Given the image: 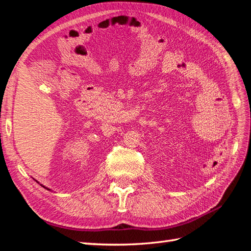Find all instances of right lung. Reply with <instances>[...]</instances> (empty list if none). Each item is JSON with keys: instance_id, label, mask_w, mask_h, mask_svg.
<instances>
[{"instance_id": "right-lung-1", "label": "right lung", "mask_w": 251, "mask_h": 251, "mask_svg": "<svg viewBox=\"0 0 251 251\" xmlns=\"http://www.w3.org/2000/svg\"><path fill=\"white\" fill-rule=\"evenodd\" d=\"M37 183H40V182H38V181H36ZM40 185H41V183H40ZM43 188H45V189H47V190H49V191H51V190H50V189L49 188H47V187H45V186H43V185H41Z\"/></svg>"}]
</instances>
